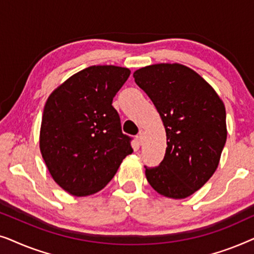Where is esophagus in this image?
Returning <instances> with one entry per match:
<instances>
[{
  "label": "esophagus",
  "mask_w": 254,
  "mask_h": 254,
  "mask_svg": "<svg viewBox=\"0 0 254 254\" xmlns=\"http://www.w3.org/2000/svg\"><path fill=\"white\" fill-rule=\"evenodd\" d=\"M143 135H144V131L143 130L138 131V134H137V136H136V140L138 141V143H142V141H143Z\"/></svg>",
  "instance_id": "esophagus-1"
}]
</instances>
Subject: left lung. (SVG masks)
<instances>
[{"mask_svg": "<svg viewBox=\"0 0 254 254\" xmlns=\"http://www.w3.org/2000/svg\"><path fill=\"white\" fill-rule=\"evenodd\" d=\"M135 83L149 96L166 133L164 159L145 168L148 183L171 199H185L216 171L227 141L224 104L209 83L186 65L137 69Z\"/></svg>", "mask_w": 254, "mask_h": 254, "instance_id": "1", "label": "left lung"}]
</instances>
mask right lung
<instances>
[{
    "instance_id": "right-lung-1",
    "label": "right lung",
    "mask_w": 254,
    "mask_h": 254,
    "mask_svg": "<svg viewBox=\"0 0 254 254\" xmlns=\"http://www.w3.org/2000/svg\"><path fill=\"white\" fill-rule=\"evenodd\" d=\"M129 75L128 68L91 65L70 76L47 98L40 152L54 182L71 195L99 192L133 152L112 106Z\"/></svg>"
}]
</instances>
